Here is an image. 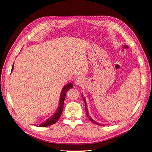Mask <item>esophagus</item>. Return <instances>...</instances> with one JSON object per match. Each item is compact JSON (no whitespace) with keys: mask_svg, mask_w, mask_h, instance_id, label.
Returning <instances> with one entry per match:
<instances>
[{"mask_svg":"<svg viewBox=\"0 0 152 152\" xmlns=\"http://www.w3.org/2000/svg\"><path fill=\"white\" fill-rule=\"evenodd\" d=\"M83 82H84L83 79L81 77H79L76 78L75 81V85H77V86H81V85L83 83Z\"/></svg>","mask_w":152,"mask_h":152,"instance_id":"1","label":"esophagus"}]
</instances>
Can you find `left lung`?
Instances as JSON below:
<instances>
[{
	"instance_id": "obj_1",
	"label": "left lung",
	"mask_w": 152,
	"mask_h": 152,
	"mask_svg": "<svg viewBox=\"0 0 152 152\" xmlns=\"http://www.w3.org/2000/svg\"><path fill=\"white\" fill-rule=\"evenodd\" d=\"M83 101H84V102H85V104H86V114H87V118H88V119H89L90 121H91L92 123H94V124H97V125H101V126H102V124H98L97 122H96L95 121H94V119H93L91 117H90V115H89V112H88V110H87V103H86V99H85V98H84V97L83 96Z\"/></svg>"
}]
</instances>
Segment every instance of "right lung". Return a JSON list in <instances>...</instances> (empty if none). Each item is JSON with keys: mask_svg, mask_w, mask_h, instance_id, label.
I'll list each match as a JSON object with an SVG mask.
<instances>
[{"mask_svg": "<svg viewBox=\"0 0 152 152\" xmlns=\"http://www.w3.org/2000/svg\"><path fill=\"white\" fill-rule=\"evenodd\" d=\"M13 65H14V64H13ZM12 70H13V65H12L11 71H12ZM73 87V84H72L71 83H69L67 85H66L65 87H63V90L61 92L59 103H58V106L57 111H55V113L53 114V115L50 117V118L47 119V120L44 121L43 123H42L41 124H39V127H47V126H51V125L55 124L56 122L57 121L58 119H59V118L61 117V113H62V111L63 110L64 101H65V99L66 92H67L69 89H70Z\"/></svg>", "mask_w": 152, "mask_h": 152, "instance_id": "right-lung-1", "label": "right lung"}]
</instances>
